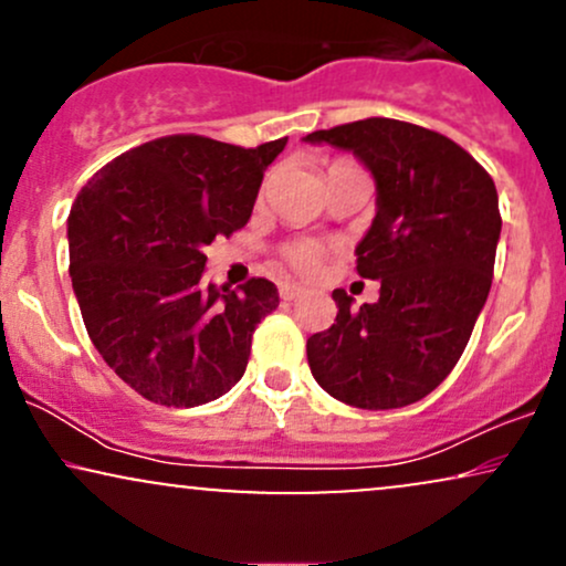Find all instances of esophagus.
Segmentation results:
<instances>
[{
	"label": "esophagus",
	"mask_w": 566,
	"mask_h": 566,
	"mask_svg": "<svg viewBox=\"0 0 566 566\" xmlns=\"http://www.w3.org/2000/svg\"><path fill=\"white\" fill-rule=\"evenodd\" d=\"M279 295H282V301H295V297L303 295V287H297V284H279Z\"/></svg>",
	"instance_id": "obj_1"
}]
</instances>
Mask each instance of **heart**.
<instances>
[{
	"mask_svg": "<svg viewBox=\"0 0 566 566\" xmlns=\"http://www.w3.org/2000/svg\"><path fill=\"white\" fill-rule=\"evenodd\" d=\"M284 258H287L292 269L303 271V274H311V271L319 269L322 247L314 242H295V244L284 247Z\"/></svg>",
	"mask_w": 566,
	"mask_h": 566,
	"instance_id": "b5f03b06",
	"label": "heart"
}]
</instances>
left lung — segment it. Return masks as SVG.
Returning <instances> with one entry per match:
<instances>
[{
	"label": "left lung",
	"mask_w": 566,
	"mask_h": 566,
	"mask_svg": "<svg viewBox=\"0 0 566 566\" xmlns=\"http://www.w3.org/2000/svg\"><path fill=\"white\" fill-rule=\"evenodd\" d=\"M303 140L354 154L378 193L356 271L380 282V297L356 311L333 292L335 324L305 343L311 375L350 407L415 405L458 365L490 295L503 226L495 184L454 140L386 116Z\"/></svg>",
	"instance_id": "obj_1"
}]
</instances>
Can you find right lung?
<instances>
[{"label":"right lung","instance_id":"right-lung-1","mask_svg":"<svg viewBox=\"0 0 566 566\" xmlns=\"http://www.w3.org/2000/svg\"><path fill=\"white\" fill-rule=\"evenodd\" d=\"M258 148L170 135L116 157L69 216V271L90 340L143 399L199 407L242 380L258 322L279 305L269 279L205 282V247L250 220L265 167Z\"/></svg>","mask_w":566,"mask_h":566}]
</instances>
